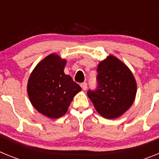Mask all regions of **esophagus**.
I'll return each mask as SVG.
<instances>
[{"mask_svg":"<svg viewBox=\"0 0 159 159\" xmlns=\"http://www.w3.org/2000/svg\"><path fill=\"white\" fill-rule=\"evenodd\" d=\"M80 86L84 91L87 90V88H88V84H87V83H82V84H80Z\"/></svg>","mask_w":159,"mask_h":159,"instance_id":"34e87169","label":"esophagus"}]
</instances>
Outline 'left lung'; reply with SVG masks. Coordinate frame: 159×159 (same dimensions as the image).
Returning <instances> with one entry per match:
<instances>
[{
  "instance_id": "obj_1",
  "label": "left lung",
  "mask_w": 159,
  "mask_h": 159,
  "mask_svg": "<svg viewBox=\"0 0 159 159\" xmlns=\"http://www.w3.org/2000/svg\"><path fill=\"white\" fill-rule=\"evenodd\" d=\"M97 71V87L95 90H88V97L102 117H119L134 102L137 90L134 75L113 56L99 63Z\"/></svg>"
}]
</instances>
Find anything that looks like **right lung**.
Masks as SVG:
<instances>
[{"mask_svg":"<svg viewBox=\"0 0 159 159\" xmlns=\"http://www.w3.org/2000/svg\"><path fill=\"white\" fill-rule=\"evenodd\" d=\"M65 65L66 60L58 55H49L36 66L28 83L32 106L51 119L64 116L73 97L81 91L80 86L64 74Z\"/></svg>","mask_w":159,"mask_h":159,"instance_id":"1","label":"right lung"}]
</instances>
